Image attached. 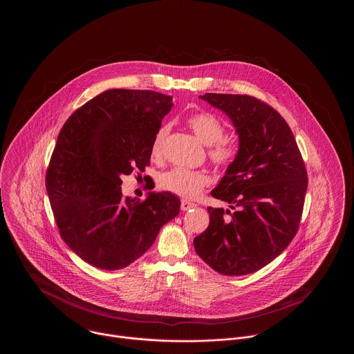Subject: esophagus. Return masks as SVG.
Returning <instances> with one entry per match:
<instances>
[{
  "instance_id": "1",
  "label": "esophagus",
  "mask_w": 354,
  "mask_h": 354,
  "mask_svg": "<svg viewBox=\"0 0 354 354\" xmlns=\"http://www.w3.org/2000/svg\"><path fill=\"white\" fill-rule=\"evenodd\" d=\"M194 207H196L195 203L188 202V201H182V202H180V208H182L183 211H188V209H191V208H194Z\"/></svg>"
}]
</instances>
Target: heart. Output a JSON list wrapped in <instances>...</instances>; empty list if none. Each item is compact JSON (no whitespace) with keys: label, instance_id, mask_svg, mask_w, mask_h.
I'll return each instance as SVG.
<instances>
[{"label":"heart","instance_id":"1","mask_svg":"<svg viewBox=\"0 0 354 354\" xmlns=\"http://www.w3.org/2000/svg\"><path fill=\"white\" fill-rule=\"evenodd\" d=\"M187 126L192 130L204 145L208 146L207 153L209 160L218 167H230L239 155V145L235 140L225 138L227 127L224 122L212 113L201 111L191 114L185 119ZM167 124L162 126L153 136L151 143V155L153 159L163 156L166 138L169 135ZM209 185V176L204 171L175 167L163 172L158 185L163 189L178 195L180 198L194 199L199 196L203 189Z\"/></svg>","mask_w":354,"mask_h":354}]
</instances>
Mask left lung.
<instances>
[{
    "mask_svg": "<svg viewBox=\"0 0 354 354\" xmlns=\"http://www.w3.org/2000/svg\"><path fill=\"white\" fill-rule=\"evenodd\" d=\"M201 98L231 118L240 146L211 192L234 212L208 207L209 225L194 239L195 251L221 274H248L270 264L297 234L308 172L290 127L268 103L239 94Z\"/></svg>",
    "mask_w": 354,
    "mask_h": 354,
    "instance_id": "8db88e82",
    "label": "left lung"
}]
</instances>
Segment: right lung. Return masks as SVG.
Masks as SVG:
<instances>
[{"instance_id":"add662e5","label":"right lung","mask_w":354,"mask_h":354,"mask_svg":"<svg viewBox=\"0 0 354 354\" xmlns=\"http://www.w3.org/2000/svg\"><path fill=\"white\" fill-rule=\"evenodd\" d=\"M174 106L151 90H106L77 109L61 129L46 171L59 235L84 261L114 270L146 252L180 201L152 192L122 195V175L150 166L151 143Z\"/></svg>"}]
</instances>
